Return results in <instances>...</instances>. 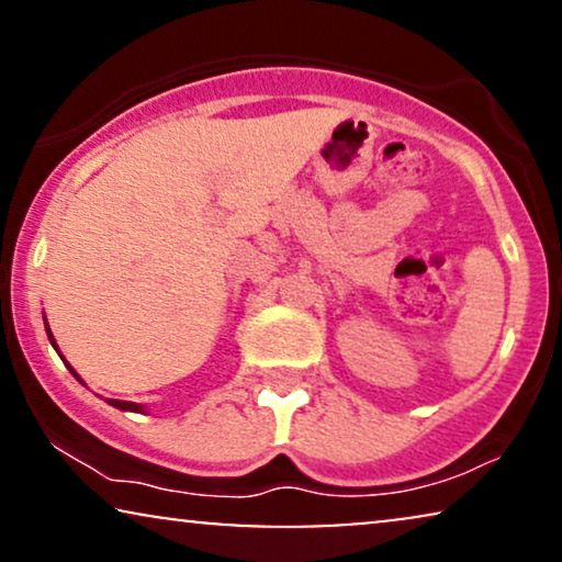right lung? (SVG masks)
I'll list each match as a JSON object with an SVG mask.
<instances>
[{
	"label": "right lung",
	"instance_id": "1",
	"mask_svg": "<svg viewBox=\"0 0 562 562\" xmlns=\"http://www.w3.org/2000/svg\"><path fill=\"white\" fill-rule=\"evenodd\" d=\"M45 333H48V340H50L53 348L58 350V345H56V340H53V335H50V327H45ZM68 371H71V373L76 375V379H79V373H76L71 366H68ZM106 404H112L114 409H122V412H143L140 404H135V402H120V398H106Z\"/></svg>",
	"mask_w": 562,
	"mask_h": 562
}]
</instances>
